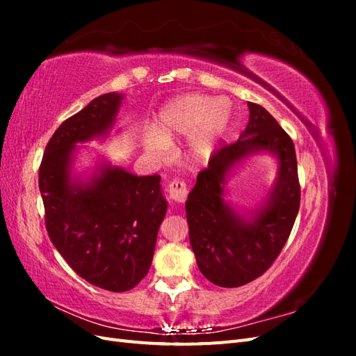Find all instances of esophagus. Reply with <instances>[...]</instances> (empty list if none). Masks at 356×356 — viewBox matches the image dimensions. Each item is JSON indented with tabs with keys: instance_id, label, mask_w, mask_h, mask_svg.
Returning <instances> with one entry per match:
<instances>
[{
	"instance_id": "obj_1",
	"label": "esophagus",
	"mask_w": 356,
	"mask_h": 356,
	"mask_svg": "<svg viewBox=\"0 0 356 356\" xmlns=\"http://www.w3.org/2000/svg\"><path fill=\"white\" fill-rule=\"evenodd\" d=\"M187 186L186 182L182 179H174L169 182L168 186V195L170 197V200H174L177 203H182L186 202L187 199Z\"/></svg>"
}]
</instances>
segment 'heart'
Listing matches in <instances>:
<instances>
[{
	"label": "heart",
	"mask_w": 356,
	"mask_h": 356,
	"mask_svg": "<svg viewBox=\"0 0 356 356\" xmlns=\"http://www.w3.org/2000/svg\"><path fill=\"white\" fill-rule=\"evenodd\" d=\"M230 117V104L225 99L200 95L182 96L161 108L156 123L157 132L147 134L145 148L156 157H165L169 141L190 135V156L197 161H207L217 152Z\"/></svg>",
	"instance_id": "heart-1"
}]
</instances>
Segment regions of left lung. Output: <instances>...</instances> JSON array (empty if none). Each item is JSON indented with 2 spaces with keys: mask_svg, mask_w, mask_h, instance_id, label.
Here are the masks:
<instances>
[{
  "mask_svg": "<svg viewBox=\"0 0 356 356\" xmlns=\"http://www.w3.org/2000/svg\"><path fill=\"white\" fill-rule=\"evenodd\" d=\"M250 122L238 141L221 145L199 172L186 202L191 250L202 275L222 288L260 277L286 243L300 209V182L293 139L261 105L248 102ZM275 152L280 175L254 220L248 222L223 202V178L246 155Z\"/></svg>",
  "mask_w": 356,
  "mask_h": 356,
  "instance_id": "1",
  "label": "left lung"
}]
</instances>
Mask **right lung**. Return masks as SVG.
<instances>
[{
    "label": "right lung",
    "mask_w": 356,
    "mask_h": 356,
    "mask_svg": "<svg viewBox=\"0 0 356 356\" xmlns=\"http://www.w3.org/2000/svg\"><path fill=\"white\" fill-rule=\"evenodd\" d=\"M118 93L95 98L67 118L47 143L38 170L49 238L72 270L113 293L132 289L147 276L168 203L160 177H136L104 165L89 182L72 181L77 143L108 135Z\"/></svg>",
    "instance_id": "add662e5"
}]
</instances>
